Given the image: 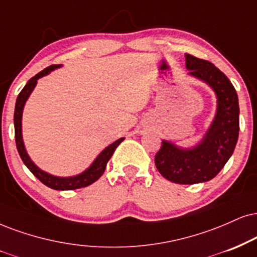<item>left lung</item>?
I'll list each match as a JSON object with an SVG mask.
<instances>
[{
	"mask_svg": "<svg viewBox=\"0 0 257 257\" xmlns=\"http://www.w3.org/2000/svg\"><path fill=\"white\" fill-rule=\"evenodd\" d=\"M186 68L189 75L200 78L216 91V118L195 148L180 149L163 141L155 156V164L169 181L194 185L213 179L232 155L238 141L239 106L235 87L211 62L186 55Z\"/></svg>",
	"mask_w": 257,
	"mask_h": 257,
	"instance_id": "left-lung-1",
	"label": "left lung"
}]
</instances>
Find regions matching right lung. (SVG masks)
Listing matches in <instances>:
<instances>
[{
  "instance_id": "add662e5",
  "label": "right lung",
  "mask_w": 257,
  "mask_h": 257,
  "mask_svg": "<svg viewBox=\"0 0 257 257\" xmlns=\"http://www.w3.org/2000/svg\"><path fill=\"white\" fill-rule=\"evenodd\" d=\"M61 65H50L46 69H44L43 71H40L39 74L31 78L27 82V84L22 88V90L19 94L17 103H15V110H14V127H15V143H17V148L20 155L22 162L25 163L28 169L31 170V173L37 177L39 181H41L44 185L50 187L52 189H57V191H70V189H77V188H83L94 183L96 180H99L101 175H102L104 169H106V164L109 161V158L112 157V155L115 149L118 148V145L121 143L125 138H120L118 141L114 142L113 144H110L109 147H107L104 150L97 156L96 160L94 161L93 164L88 168L85 172H83L80 175L72 176V177H57L53 175H50L43 170L39 169L36 164L31 161L30 156L26 153V149H25L24 141H22V132H21V119H22V110H24V106L26 100L30 96L32 90L36 87L37 81L40 77L49 74L50 71L55 70V69L59 68Z\"/></svg>"
}]
</instances>
